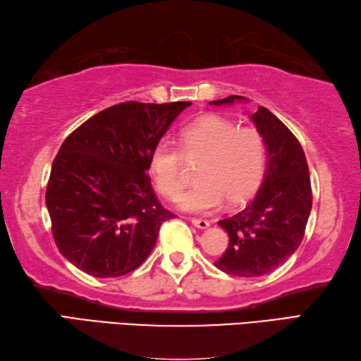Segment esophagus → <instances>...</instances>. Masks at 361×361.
<instances>
[{"instance_id": "esophagus-1", "label": "esophagus", "mask_w": 361, "mask_h": 361, "mask_svg": "<svg viewBox=\"0 0 361 361\" xmlns=\"http://www.w3.org/2000/svg\"><path fill=\"white\" fill-rule=\"evenodd\" d=\"M190 222H192L194 227L200 228V230H204V228L209 227V222L204 221V219H195V217H194V219H190Z\"/></svg>"}]
</instances>
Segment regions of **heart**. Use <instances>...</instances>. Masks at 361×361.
<instances>
[{"mask_svg": "<svg viewBox=\"0 0 361 361\" xmlns=\"http://www.w3.org/2000/svg\"><path fill=\"white\" fill-rule=\"evenodd\" d=\"M178 146L158 142L148 158V169L158 192L175 200L184 185L182 158L201 161L197 185L178 199V207L188 213H211L224 199L228 204H239L261 185L266 147L257 130L239 128L221 116H207L181 130Z\"/></svg>", "mask_w": 361, "mask_h": 361, "instance_id": "1", "label": "heart"}]
</instances>
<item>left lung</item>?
I'll list each match as a JSON object with an SVG mask.
<instances>
[{
    "instance_id": "left-lung-1",
    "label": "left lung",
    "mask_w": 361,
    "mask_h": 361,
    "mask_svg": "<svg viewBox=\"0 0 361 361\" xmlns=\"http://www.w3.org/2000/svg\"><path fill=\"white\" fill-rule=\"evenodd\" d=\"M245 100L231 95L209 104ZM250 118L267 150L264 180L245 208L219 221L230 241L214 263L236 277H261L283 264L302 243L313 203L307 158L299 140L263 106Z\"/></svg>"
}]
</instances>
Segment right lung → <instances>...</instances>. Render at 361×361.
<instances>
[{
    "label": "right lung",
    "instance_id": "1",
    "mask_svg": "<svg viewBox=\"0 0 361 361\" xmlns=\"http://www.w3.org/2000/svg\"><path fill=\"white\" fill-rule=\"evenodd\" d=\"M189 102L114 104L63 140L53 161L45 203L63 258L92 277L136 269L175 214L154 195L153 147Z\"/></svg>",
    "mask_w": 361,
    "mask_h": 361
}]
</instances>
